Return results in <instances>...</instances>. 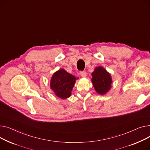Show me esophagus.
I'll return each instance as SVG.
<instances>
[{
	"instance_id": "esophagus-1",
	"label": "esophagus",
	"mask_w": 150,
	"mask_h": 150,
	"mask_svg": "<svg viewBox=\"0 0 150 150\" xmlns=\"http://www.w3.org/2000/svg\"><path fill=\"white\" fill-rule=\"evenodd\" d=\"M80 74L82 77H85L86 76V73L85 71H81Z\"/></svg>"
}]
</instances>
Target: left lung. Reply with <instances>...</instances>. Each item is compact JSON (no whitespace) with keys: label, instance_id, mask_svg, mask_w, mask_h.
Returning a JSON list of instances; mask_svg holds the SVG:
<instances>
[{"label":"left lung","instance_id":"1","mask_svg":"<svg viewBox=\"0 0 150 150\" xmlns=\"http://www.w3.org/2000/svg\"><path fill=\"white\" fill-rule=\"evenodd\" d=\"M92 75V83L96 92L99 94H106L111 88L112 79L111 74L102 67H96Z\"/></svg>","mask_w":150,"mask_h":150}]
</instances>
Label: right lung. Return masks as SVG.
<instances>
[{
  "label": "right lung",
  "mask_w": 150,
  "mask_h": 150,
  "mask_svg": "<svg viewBox=\"0 0 150 150\" xmlns=\"http://www.w3.org/2000/svg\"><path fill=\"white\" fill-rule=\"evenodd\" d=\"M76 79L75 76L67 73L65 69H60L52 75L50 88L59 98L65 99L71 96Z\"/></svg>",
  "instance_id": "obj_1"
}]
</instances>
